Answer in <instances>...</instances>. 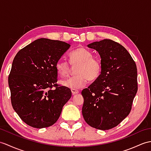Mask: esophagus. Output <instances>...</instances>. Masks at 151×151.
I'll use <instances>...</instances> for the list:
<instances>
[{
	"label": "esophagus",
	"instance_id": "esophagus-1",
	"mask_svg": "<svg viewBox=\"0 0 151 151\" xmlns=\"http://www.w3.org/2000/svg\"><path fill=\"white\" fill-rule=\"evenodd\" d=\"M71 92H72V94H73V95H75V94H78L79 93V91L77 89H71Z\"/></svg>",
	"mask_w": 151,
	"mask_h": 151
}]
</instances>
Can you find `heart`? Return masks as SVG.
I'll return each instance as SVG.
<instances>
[{"mask_svg":"<svg viewBox=\"0 0 151 151\" xmlns=\"http://www.w3.org/2000/svg\"><path fill=\"white\" fill-rule=\"evenodd\" d=\"M69 62L72 65L78 64L75 68L76 75L62 80L61 84L73 89H80L86 86L87 80L93 82L99 78L101 71V64L99 59L93 57L92 52L83 47H79L69 54ZM55 68L62 76L67 75L70 71L69 62L59 59Z\"/></svg>","mask_w":151,"mask_h":151,"instance_id":"obj_1","label":"heart"}]
</instances>
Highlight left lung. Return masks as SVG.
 I'll return each instance as SVG.
<instances>
[{
    "label": "left lung",
    "mask_w": 151,
    "mask_h": 151,
    "mask_svg": "<svg viewBox=\"0 0 151 151\" xmlns=\"http://www.w3.org/2000/svg\"><path fill=\"white\" fill-rule=\"evenodd\" d=\"M87 47L101 58L100 76L82 91V115L86 123L100 130L117 126L130 113L138 91L137 68L127 50L110 39Z\"/></svg>",
    "instance_id": "obj_1"
}]
</instances>
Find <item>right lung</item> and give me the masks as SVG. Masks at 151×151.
<instances>
[{
	"mask_svg": "<svg viewBox=\"0 0 151 151\" xmlns=\"http://www.w3.org/2000/svg\"><path fill=\"white\" fill-rule=\"evenodd\" d=\"M71 45L41 38L17 52L8 77L13 109L31 127L42 129L58 120L71 91L58 86L55 65ZM55 87V88H53Z\"/></svg>",
	"mask_w": 151,
	"mask_h": 151,
	"instance_id": "right-lung-1",
	"label": "right lung"
}]
</instances>
